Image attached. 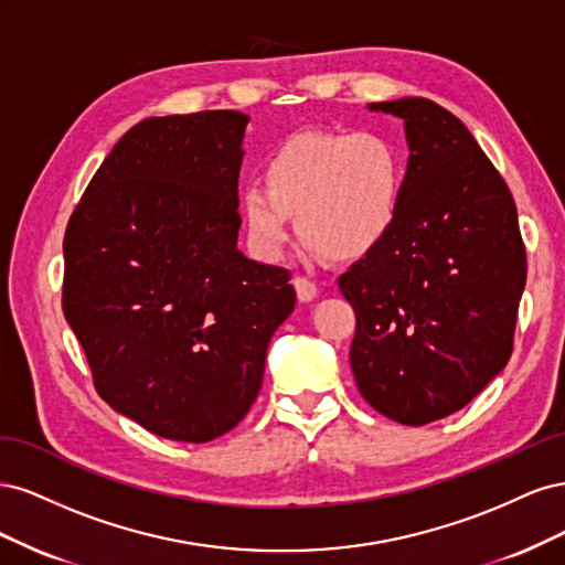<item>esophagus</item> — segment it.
<instances>
[{
  "label": "esophagus",
  "mask_w": 565,
  "mask_h": 565,
  "mask_svg": "<svg viewBox=\"0 0 565 565\" xmlns=\"http://www.w3.org/2000/svg\"><path fill=\"white\" fill-rule=\"evenodd\" d=\"M292 285H295V289H297V297H299V301H311V299H316V295H318V285H316L313 280L303 278V276H297V278L292 280Z\"/></svg>",
  "instance_id": "esophagus-1"
}]
</instances>
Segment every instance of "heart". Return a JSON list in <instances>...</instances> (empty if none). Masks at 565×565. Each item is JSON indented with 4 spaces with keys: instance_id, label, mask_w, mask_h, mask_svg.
<instances>
[{
    "instance_id": "1",
    "label": "heart",
    "mask_w": 565,
    "mask_h": 565,
    "mask_svg": "<svg viewBox=\"0 0 565 565\" xmlns=\"http://www.w3.org/2000/svg\"><path fill=\"white\" fill-rule=\"evenodd\" d=\"M264 185H247L241 214L247 243L264 262H280L289 221L332 262L370 254L401 212L403 160L380 134H299L264 164Z\"/></svg>"
}]
</instances>
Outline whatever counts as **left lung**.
Segmentation results:
<instances>
[{
	"label": "left lung",
	"instance_id": "left-lung-1",
	"mask_svg": "<svg viewBox=\"0 0 565 565\" xmlns=\"http://www.w3.org/2000/svg\"><path fill=\"white\" fill-rule=\"evenodd\" d=\"M370 108L403 119L409 160L396 224L337 280L355 313L351 370L377 413L424 426L511 358L525 245L507 181L452 113L429 98Z\"/></svg>",
	"mask_w": 565,
	"mask_h": 565
}]
</instances>
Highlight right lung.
<instances>
[{"instance_id": "1", "label": "right lung", "mask_w": 565, "mask_h": 565, "mask_svg": "<svg viewBox=\"0 0 565 565\" xmlns=\"http://www.w3.org/2000/svg\"><path fill=\"white\" fill-rule=\"evenodd\" d=\"M241 110L150 117L98 167L63 237V316L98 396L169 440L231 431L295 309L292 273L235 247Z\"/></svg>"}]
</instances>
